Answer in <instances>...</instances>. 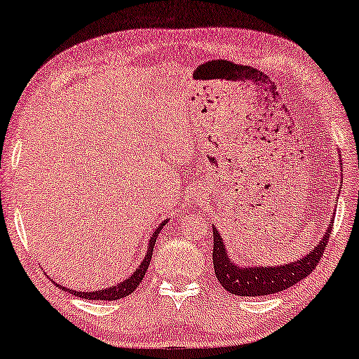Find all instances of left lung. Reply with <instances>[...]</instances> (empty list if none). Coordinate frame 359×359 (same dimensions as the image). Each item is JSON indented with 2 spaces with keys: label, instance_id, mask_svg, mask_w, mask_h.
<instances>
[{
  "label": "left lung",
  "instance_id": "1",
  "mask_svg": "<svg viewBox=\"0 0 359 359\" xmlns=\"http://www.w3.org/2000/svg\"><path fill=\"white\" fill-rule=\"evenodd\" d=\"M332 228L333 224L327 228L322 241L304 259L281 266H255V269H244L231 262L224 249L223 237L213 228L211 239H213V266L216 278L226 291L237 296H266L287 290L297 281L309 276L312 270L319 265L325 247L329 244Z\"/></svg>",
  "mask_w": 359,
  "mask_h": 359
}]
</instances>
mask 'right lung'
<instances>
[{"instance_id":"right-lung-1","label":"right lung","mask_w":359,"mask_h":359,"mask_svg":"<svg viewBox=\"0 0 359 359\" xmlns=\"http://www.w3.org/2000/svg\"><path fill=\"white\" fill-rule=\"evenodd\" d=\"M165 224V221L163 224L159 226L158 229L153 232V237L149 239V245H148V252H146L144 255V260L141 262V265L138 266V270L135 271L133 275L130 276L128 280H125L122 283H118L117 286L114 287H105V290H100V291H93V292H84V291H72V290H67L65 286H60L62 290L72 292V294L78 296V297H83V299H94V301H117V299H122V297H127L128 294H131L136 287L140 286L141 280H143V276L146 271H148V266H149V262H151V257H153V250H154V244H156V237H158L159 231L163 229V226Z\"/></svg>"}]
</instances>
